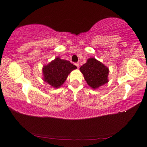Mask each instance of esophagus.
I'll return each mask as SVG.
<instances>
[{"instance_id": "34e87169", "label": "esophagus", "mask_w": 147, "mask_h": 147, "mask_svg": "<svg viewBox=\"0 0 147 147\" xmlns=\"http://www.w3.org/2000/svg\"><path fill=\"white\" fill-rule=\"evenodd\" d=\"M75 66H77V68H79V63H78V62H77V63H75Z\"/></svg>"}]
</instances>
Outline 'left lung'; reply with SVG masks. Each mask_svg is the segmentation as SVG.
I'll use <instances>...</instances> for the list:
<instances>
[{"mask_svg":"<svg viewBox=\"0 0 147 147\" xmlns=\"http://www.w3.org/2000/svg\"><path fill=\"white\" fill-rule=\"evenodd\" d=\"M87 84L96 89L108 83L109 70L102 63L94 57H91L80 68Z\"/></svg>","mask_w":147,"mask_h":147,"instance_id":"obj_1","label":"left lung"}]
</instances>
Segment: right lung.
Returning <instances> with one entry per match:
<instances>
[{"instance_id": "right-lung-1", "label": "right lung", "mask_w": 147, "mask_h": 147, "mask_svg": "<svg viewBox=\"0 0 147 147\" xmlns=\"http://www.w3.org/2000/svg\"><path fill=\"white\" fill-rule=\"evenodd\" d=\"M77 66L69 61L56 57L49 64L43 66V80L52 87L58 88L65 82L66 78Z\"/></svg>"}]
</instances>
